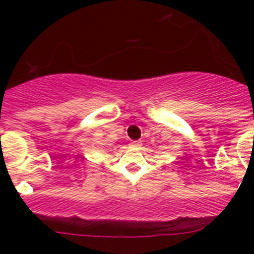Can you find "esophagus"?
Here are the masks:
<instances>
[{"label":"esophagus","mask_w":254,"mask_h":254,"mask_svg":"<svg viewBox=\"0 0 254 254\" xmlns=\"http://www.w3.org/2000/svg\"><path fill=\"white\" fill-rule=\"evenodd\" d=\"M130 146L139 147V146H141V142H139V141H131V142H130Z\"/></svg>","instance_id":"34e87169"}]
</instances>
